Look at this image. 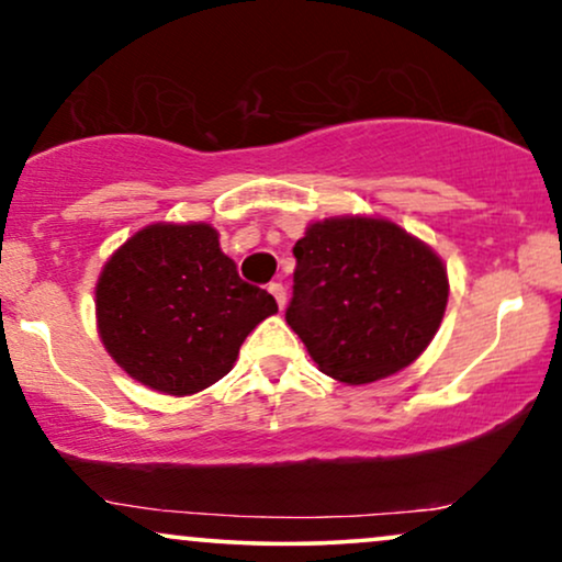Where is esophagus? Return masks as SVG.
Returning <instances> with one entry per match:
<instances>
[{
	"label": "esophagus",
	"instance_id": "34e87169",
	"mask_svg": "<svg viewBox=\"0 0 562 562\" xmlns=\"http://www.w3.org/2000/svg\"><path fill=\"white\" fill-rule=\"evenodd\" d=\"M268 289H270V294L276 296V302H279V307L283 310V304H286V289H283V283L273 281Z\"/></svg>",
	"mask_w": 562,
	"mask_h": 562
}]
</instances>
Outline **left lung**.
Returning a JSON list of instances; mask_svg holds the SVG:
<instances>
[{
    "mask_svg": "<svg viewBox=\"0 0 562 562\" xmlns=\"http://www.w3.org/2000/svg\"><path fill=\"white\" fill-rule=\"evenodd\" d=\"M286 323L325 375L349 385L412 364L448 302L438 255L383 218H328L294 245Z\"/></svg>",
    "mask_w": 562,
    "mask_h": 562,
    "instance_id": "obj_1",
    "label": "left lung"
}]
</instances>
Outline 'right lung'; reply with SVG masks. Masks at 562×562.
I'll return each instance as SVG.
<instances>
[{
  "instance_id": "1",
  "label": "right lung",
  "mask_w": 562,
  "mask_h": 562,
  "mask_svg": "<svg viewBox=\"0 0 562 562\" xmlns=\"http://www.w3.org/2000/svg\"><path fill=\"white\" fill-rule=\"evenodd\" d=\"M99 334L137 383L190 396L237 362L249 330L279 304L241 281L207 224H154L103 266L95 286Z\"/></svg>"
}]
</instances>
